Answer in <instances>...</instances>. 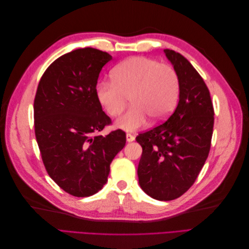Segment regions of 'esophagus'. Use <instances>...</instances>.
Here are the masks:
<instances>
[{
  "label": "esophagus",
  "mask_w": 249,
  "mask_h": 249,
  "mask_svg": "<svg viewBox=\"0 0 249 249\" xmlns=\"http://www.w3.org/2000/svg\"><path fill=\"white\" fill-rule=\"evenodd\" d=\"M125 138H126V141H127V142H132V141L135 140V137L133 136L132 134H126V135H125Z\"/></svg>",
  "instance_id": "esophagus-1"
}]
</instances>
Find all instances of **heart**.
Listing matches in <instances>:
<instances>
[{
  "mask_svg": "<svg viewBox=\"0 0 249 249\" xmlns=\"http://www.w3.org/2000/svg\"><path fill=\"white\" fill-rule=\"evenodd\" d=\"M112 81L96 84L97 101L111 117L118 116L126 106L131 108L117 119L116 125L125 131H136L152 119L155 124L166 119L178 100L179 80L169 64L146 57H132L111 71Z\"/></svg>",
  "mask_w": 249,
  "mask_h": 249,
  "instance_id": "1",
  "label": "heart"
}]
</instances>
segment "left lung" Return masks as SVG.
<instances>
[{
    "label": "left lung",
    "mask_w": 249,
    "mask_h": 249,
    "mask_svg": "<svg viewBox=\"0 0 249 249\" xmlns=\"http://www.w3.org/2000/svg\"><path fill=\"white\" fill-rule=\"evenodd\" d=\"M179 80V100L163 124L139 134L142 146L138 165L141 189L158 200H172L194 184L209 156L214 125L210 91L188 60L164 50Z\"/></svg>",
    "instance_id": "8db88e82"
}]
</instances>
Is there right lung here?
<instances>
[{"instance_id": "obj_1", "label": "right lung", "mask_w": 249, "mask_h": 249, "mask_svg": "<svg viewBox=\"0 0 249 249\" xmlns=\"http://www.w3.org/2000/svg\"><path fill=\"white\" fill-rule=\"evenodd\" d=\"M112 56L92 48L59 57L44 71L34 100V127L49 176L65 192L86 197L107 183L110 164L125 144V133L97 135L111 119L95 87Z\"/></svg>"}]
</instances>
